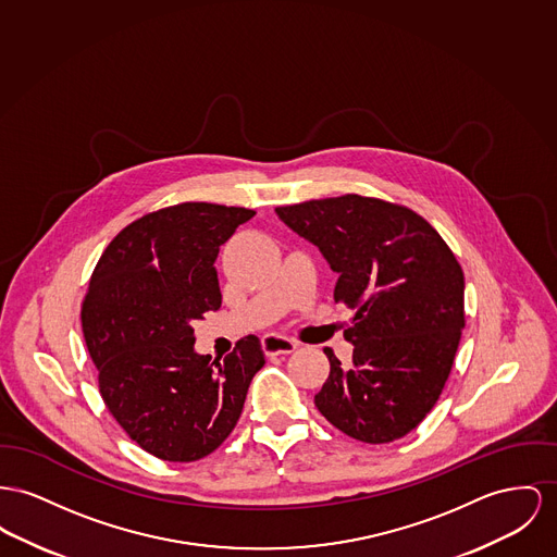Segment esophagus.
<instances>
[{"label": "esophagus", "mask_w": 557, "mask_h": 557, "mask_svg": "<svg viewBox=\"0 0 557 557\" xmlns=\"http://www.w3.org/2000/svg\"><path fill=\"white\" fill-rule=\"evenodd\" d=\"M261 348L268 357H281V355H292L297 344L287 335L265 334L261 337Z\"/></svg>", "instance_id": "obj_1"}]
</instances>
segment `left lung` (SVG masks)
I'll use <instances>...</instances> for the list:
<instances>
[{
  "instance_id": "obj_1",
  "label": "left lung",
  "mask_w": 557,
  "mask_h": 557,
  "mask_svg": "<svg viewBox=\"0 0 557 557\" xmlns=\"http://www.w3.org/2000/svg\"><path fill=\"white\" fill-rule=\"evenodd\" d=\"M337 272L335 304L355 312L334 350L319 411L352 440L406 437L437 404L465 327V274L440 232L404 205L344 194L276 207Z\"/></svg>"
}]
</instances>
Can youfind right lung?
Here are the masks:
<instances>
[{
    "label": "right lung",
    "mask_w": 557,
    "mask_h": 557,
    "mask_svg": "<svg viewBox=\"0 0 557 557\" xmlns=\"http://www.w3.org/2000/svg\"><path fill=\"white\" fill-rule=\"evenodd\" d=\"M256 211L180 202L128 223L97 261L82 332L99 393L124 433L169 462H194L236 426L263 368L256 335L220 361L194 352L191 323L222 306L220 247Z\"/></svg>",
    "instance_id": "add662e5"
}]
</instances>
